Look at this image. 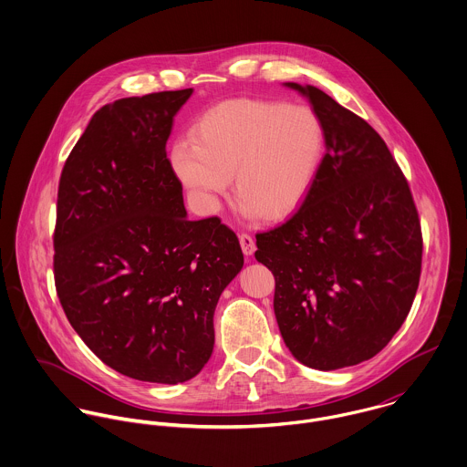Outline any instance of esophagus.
<instances>
[{"instance_id":"1","label":"esophagus","mask_w":467,"mask_h":467,"mask_svg":"<svg viewBox=\"0 0 467 467\" xmlns=\"http://www.w3.org/2000/svg\"><path fill=\"white\" fill-rule=\"evenodd\" d=\"M240 245H242V251H244L245 256H251V254L256 251V242H254V238H253L251 234H247V233H242V234H240Z\"/></svg>"}]
</instances>
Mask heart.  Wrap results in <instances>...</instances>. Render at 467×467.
<instances>
[{"instance_id":"heart-1","label":"heart","mask_w":467,"mask_h":467,"mask_svg":"<svg viewBox=\"0 0 467 467\" xmlns=\"http://www.w3.org/2000/svg\"><path fill=\"white\" fill-rule=\"evenodd\" d=\"M326 154V127L305 104L238 99L211 107L177 140L170 166L195 206L214 214L231 177L249 216L283 220L305 202Z\"/></svg>"}]
</instances>
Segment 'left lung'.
<instances>
[{"label": "left lung", "mask_w": 467, "mask_h": 467, "mask_svg": "<svg viewBox=\"0 0 467 467\" xmlns=\"http://www.w3.org/2000/svg\"><path fill=\"white\" fill-rule=\"evenodd\" d=\"M286 86L322 118L326 154L301 208L256 234V259L274 274L286 348L333 370L378 355L405 322L420 277V222L381 136L324 91Z\"/></svg>", "instance_id": "1"}]
</instances>
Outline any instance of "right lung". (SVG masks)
<instances>
[{"label": "right lung", "mask_w": 467, "mask_h": 467, "mask_svg": "<svg viewBox=\"0 0 467 467\" xmlns=\"http://www.w3.org/2000/svg\"><path fill=\"white\" fill-rule=\"evenodd\" d=\"M193 89L104 105L58 181L53 275L62 310L110 368L182 383L208 363L220 294L244 266L218 216L188 220L166 157Z\"/></svg>", "instance_id": "1"}]
</instances>
